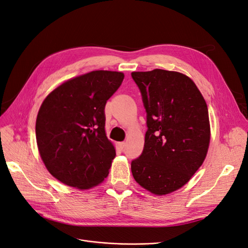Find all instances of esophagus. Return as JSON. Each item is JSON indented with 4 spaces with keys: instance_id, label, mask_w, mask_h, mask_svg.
Returning <instances> with one entry per match:
<instances>
[{
    "instance_id": "34e87169",
    "label": "esophagus",
    "mask_w": 248,
    "mask_h": 248,
    "mask_svg": "<svg viewBox=\"0 0 248 248\" xmlns=\"http://www.w3.org/2000/svg\"><path fill=\"white\" fill-rule=\"evenodd\" d=\"M125 146H126V142H125V141H120V142H119V147L121 148V149H124Z\"/></svg>"
}]
</instances>
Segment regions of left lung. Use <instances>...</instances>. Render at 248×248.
Listing matches in <instances>:
<instances>
[{"label":"left lung","mask_w":248,"mask_h":248,"mask_svg":"<svg viewBox=\"0 0 248 248\" xmlns=\"http://www.w3.org/2000/svg\"><path fill=\"white\" fill-rule=\"evenodd\" d=\"M131 77L148 127L131 171L140 186L162 196L181 188L204 162L210 142L208 108L196 84L182 73L154 69Z\"/></svg>","instance_id":"8db88e82"}]
</instances>
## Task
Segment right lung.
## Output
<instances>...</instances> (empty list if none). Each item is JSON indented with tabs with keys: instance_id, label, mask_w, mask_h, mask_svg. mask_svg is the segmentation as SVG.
<instances>
[{
	"instance_id": "obj_1",
	"label": "right lung",
	"mask_w": 248,
	"mask_h": 248,
	"mask_svg": "<svg viewBox=\"0 0 248 248\" xmlns=\"http://www.w3.org/2000/svg\"><path fill=\"white\" fill-rule=\"evenodd\" d=\"M122 72L96 70L65 81L42 102L36 120L41 158L59 181L79 189L101 183L116 151L104 130L107 101Z\"/></svg>"
}]
</instances>
